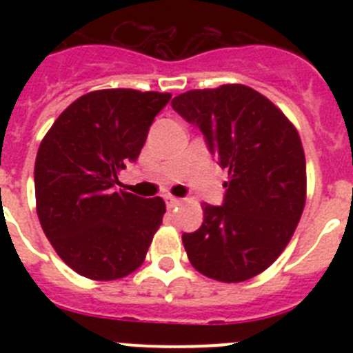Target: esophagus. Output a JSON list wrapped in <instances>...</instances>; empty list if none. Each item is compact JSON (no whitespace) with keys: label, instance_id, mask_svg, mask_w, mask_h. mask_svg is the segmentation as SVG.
<instances>
[{"label":"esophagus","instance_id":"esophagus-1","mask_svg":"<svg viewBox=\"0 0 353 353\" xmlns=\"http://www.w3.org/2000/svg\"><path fill=\"white\" fill-rule=\"evenodd\" d=\"M166 205H168V208L179 207V205H182V199L174 198V196H168V198H166Z\"/></svg>","mask_w":353,"mask_h":353}]
</instances>
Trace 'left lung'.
I'll return each instance as SVG.
<instances>
[{"mask_svg": "<svg viewBox=\"0 0 353 353\" xmlns=\"http://www.w3.org/2000/svg\"><path fill=\"white\" fill-rule=\"evenodd\" d=\"M171 105L199 127L228 170L223 207L201 205V228L182 235L187 258L215 281H248L279 258L301 221L307 187L301 136L245 84L189 90Z\"/></svg>", "mask_w": 353, "mask_h": 353, "instance_id": "1", "label": "left lung"}]
</instances>
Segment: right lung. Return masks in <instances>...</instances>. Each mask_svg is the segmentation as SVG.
Listing matches in <instances>:
<instances>
[{
	"label": "right lung",
	"instance_id": "1",
	"mask_svg": "<svg viewBox=\"0 0 353 353\" xmlns=\"http://www.w3.org/2000/svg\"><path fill=\"white\" fill-rule=\"evenodd\" d=\"M171 93L95 90L72 102L43 136L35 161L40 226L79 276L114 281L143 265L162 224V198L114 191Z\"/></svg>",
	"mask_w": 353,
	"mask_h": 353
}]
</instances>
